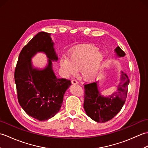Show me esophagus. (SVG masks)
Wrapping results in <instances>:
<instances>
[{
	"mask_svg": "<svg viewBox=\"0 0 148 148\" xmlns=\"http://www.w3.org/2000/svg\"><path fill=\"white\" fill-rule=\"evenodd\" d=\"M71 83H72V84H78L77 81L76 80V79H72Z\"/></svg>",
	"mask_w": 148,
	"mask_h": 148,
	"instance_id": "34e87169",
	"label": "esophagus"
}]
</instances>
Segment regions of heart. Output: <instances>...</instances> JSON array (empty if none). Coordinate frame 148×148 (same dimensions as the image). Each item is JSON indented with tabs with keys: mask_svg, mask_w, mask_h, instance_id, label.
I'll list each match as a JSON object with an SVG mask.
<instances>
[{
	"mask_svg": "<svg viewBox=\"0 0 148 148\" xmlns=\"http://www.w3.org/2000/svg\"><path fill=\"white\" fill-rule=\"evenodd\" d=\"M98 49L92 45H83L72 50L69 58L62 57L60 65L65 75H75L81 69V75L84 80L95 79L101 72L104 62V55Z\"/></svg>",
	"mask_w": 148,
	"mask_h": 148,
	"instance_id": "obj_1",
	"label": "heart"
}]
</instances>
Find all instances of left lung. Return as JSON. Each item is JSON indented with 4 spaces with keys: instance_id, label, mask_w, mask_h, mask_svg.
Listing matches in <instances>:
<instances>
[{
    "instance_id": "1",
    "label": "left lung",
    "mask_w": 148,
    "mask_h": 148,
    "mask_svg": "<svg viewBox=\"0 0 148 148\" xmlns=\"http://www.w3.org/2000/svg\"><path fill=\"white\" fill-rule=\"evenodd\" d=\"M115 51L119 57L125 55V53L119 46L115 49ZM120 81L117 92L108 97L100 95L97 82L84 84V109L86 114L93 120L98 123L108 121L120 111L127 99L129 84L128 76L123 72Z\"/></svg>"
}]
</instances>
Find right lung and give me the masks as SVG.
I'll return each mask as SVG.
<instances>
[{"instance_id":"right-lung-1","label":"right lung","mask_w":148,"mask_h":148,"mask_svg":"<svg viewBox=\"0 0 148 148\" xmlns=\"http://www.w3.org/2000/svg\"><path fill=\"white\" fill-rule=\"evenodd\" d=\"M37 52H45L49 58L43 70L32 65L31 58ZM57 60L51 34L41 32L21 49L15 68L19 103L28 115L40 121L48 120L60 111L65 91L71 85L70 80L55 76L51 60Z\"/></svg>"}]
</instances>
